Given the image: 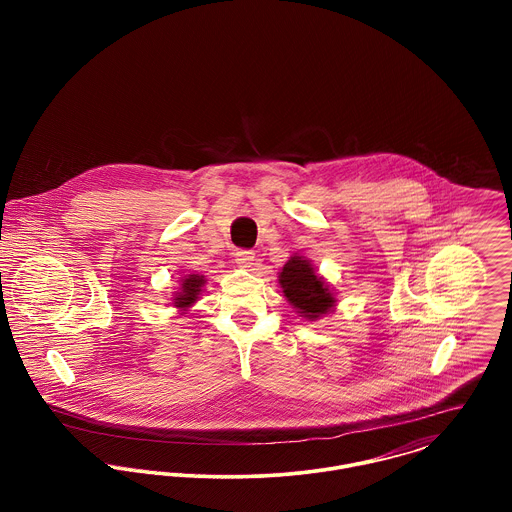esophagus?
<instances>
[{
    "instance_id": "obj_1",
    "label": "esophagus",
    "mask_w": 512,
    "mask_h": 512,
    "mask_svg": "<svg viewBox=\"0 0 512 512\" xmlns=\"http://www.w3.org/2000/svg\"><path fill=\"white\" fill-rule=\"evenodd\" d=\"M234 260H236V264H238L240 268H252L256 256H254L252 250H236Z\"/></svg>"
}]
</instances>
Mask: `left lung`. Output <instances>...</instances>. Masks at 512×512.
Segmentation results:
<instances>
[{
    "mask_svg": "<svg viewBox=\"0 0 512 512\" xmlns=\"http://www.w3.org/2000/svg\"><path fill=\"white\" fill-rule=\"evenodd\" d=\"M280 286L297 313L309 321L327 315L337 303L331 288L319 274H315L311 262L303 256H292L284 264L280 272Z\"/></svg>",
    "mask_w": 512,
    "mask_h": 512,
    "instance_id": "obj_1",
    "label": "left lung"
}]
</instances>
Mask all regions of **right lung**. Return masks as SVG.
<instances>
[{
	"label": "right lung",
	"mask_w": 512,
	"mask_h": 512,
	"mask_svg": "<svg viewBox=\"0 0 512 512\" xmlns=\"http://www.w3.org/2000/svg\"><path fill=\"white\" fill-rule=\"evenodd\" d=\"M205 276H199V274H189L181 280V286H179V292H175L173 297V305L181 311H187L197 299H199V293L203 292V286H205Z\"/></svg>",
	"instance_id": "obj_1"
}]
</instances>
